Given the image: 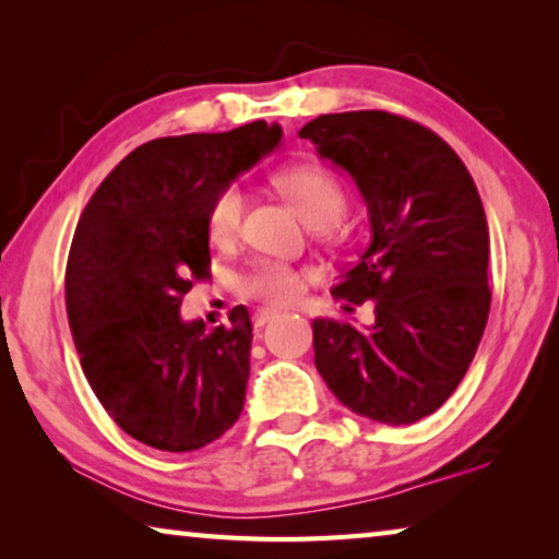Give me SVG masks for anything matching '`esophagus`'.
I'll use <instances>...</instances> for the list:
<instances>
[{
    "mask_svg": "<svg viewBox=\"0 0 559 559\" xmlns=\"http://www.w3.org/2000/svg\"><path fill=\"white\" fill-rule=\"evenodd\" d=\"M273 318H278L276 310H266V308H261V310H257V313H253V328H263L266 323H271Z\"/></svg>",
    "mask_w": 559,
    "mask_h": 559,
    "instance_id": "esophagus-1",
    "label": "esophagus"
}]
</instances>
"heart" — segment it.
<instances>
[{"label": "heart", "instance_id": "heart-1", "mask_svg": "<svg viewBox=\"0 0 559 559\" xmlns=\"http://www.w3.org/2000/svg\"><path fill=\"white\" fill-rule=\"evenodd\" d=\"M276 185L300 219L313 229H328L343 219L347 197L340 179L323 165H293L276 175ZM246 212V197L236 182L224 185L206 210V234L212 243L229 246L241 231ZM241 296L261 300L263 306L283 308L296 302L306 288V273L281 261H257L236 281Z\"/></svg>", "mask_w": 559, "mask_h": 559}]
</instances>
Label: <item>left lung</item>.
<instances>
[{
  "instance_id": "left-lung-1",
  "label": "left lung",
  "mask_w": 559,
  "mask_h": 559,
  "mask_svg": "<svg viewBox=\"0 0 559 559\" xmlns=\"http://www.w3.org/2000/svg\"><path fill=\"white\" fill-rule=\"evenodd\" d=\"M355 179L370 243L333 288L374 302V323L313 320L316 367L349 412L402 427L456 392L480 337L488 288V222L466 165L419 122L386 110L330 112L302 126Z\"/></svg>"
}]
</instances>
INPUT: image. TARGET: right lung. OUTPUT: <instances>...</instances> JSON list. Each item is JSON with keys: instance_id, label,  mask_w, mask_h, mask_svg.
Here are the masks:
<instances>
[{"instance_id": "obj_1", "label": "right lung", "mask_w": 559, "mask_h": 559, "mask_svg": "<svg viewBox=\"0 0 559 559\" xmlns=\"http://www.w3.org/2000/svg\"><path fill=\"white\" fill-rule=\"evenodd\" d=\"M278 126L159 138L103 179L75 226L66 310L83 374L110 419L159 451H197L239 419L251 320L204 333L179 316L210 273L206 210L281 140Z\"/></svg>"}]
</instances>
